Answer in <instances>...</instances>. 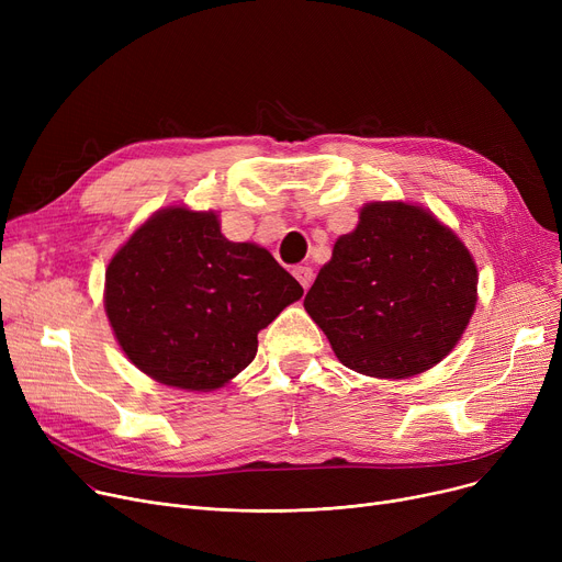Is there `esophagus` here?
<instances>
[{
	"mask_svg": "<svg viewBox=\"0 0 562 562\" xmlns=\"http://www.w3.org/2000/svg\"><path fill=\"white\" fill-rule=\"evenodd\" d=\"M293 278L301 282L303 289H310L312 280H314V271L310 269V266H296V269H293Z\"/></svg>",
	"mask_w": 562,
	"mask_h": 562,
	"instance_id": "34e87169",
	"label": "esophagus"
}]
</instances>
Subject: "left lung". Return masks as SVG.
<instances>
[{"mask_svg":"<svg viewBox=\"0 0 562 562\" xmlns=\"http://www.w3.org/2000/svg\"><path fill=\"white\" fill-rule=\"evenodd\" d=\"M476 301L479 269L460 236L424 204L375 200L335 241L303 305L344 367L401 380L449 356Z\"/></svg>","mask_w":562,"mask_h":562,"instance_id":"8db88e82","label":"left lung"}]
</instances>
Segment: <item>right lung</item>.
Segmentation results:
<instances>
[{
    "label": "right lung",
    "instance_id": "add662e5",
    "mask_svg": "<svg viewBox=\"0 0 562 562\" xmlns=\"http://www.w3.org/2000/svg\"><path fill=\"white\" fill-rule=\"evenodd\" d=\"M303 286L257 244H234L216 212L170 204L109 259L104 312L127 360L161 385L214 392L257 352V333Z\"/></svg>",
    "mask_w": 562,
    "mask_h": 562
}]
</instances>
